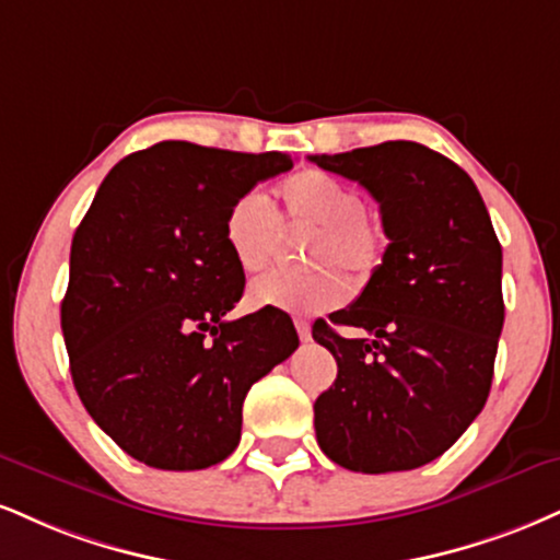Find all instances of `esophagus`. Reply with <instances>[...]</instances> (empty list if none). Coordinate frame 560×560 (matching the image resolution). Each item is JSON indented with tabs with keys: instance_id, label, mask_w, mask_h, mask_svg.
I'll return each instance as SVG.
<instances>
[{
	"instance_id": "34e87169",
	"label": "esophagus",
	"mask_w": 560,
	"mask_h": 560,
	"mask_svg": "<svg viewBox=\"0 0 560 560\" xmlns=\"http://www.w3.org/2000/svg\"><path fill=\"white\" fill-rule=\"evenodd\" d=\"M294 328H298V334H300L302 341H310V323L307 320L298 318V320H294Z\"/></svg>"
}]
</instances>
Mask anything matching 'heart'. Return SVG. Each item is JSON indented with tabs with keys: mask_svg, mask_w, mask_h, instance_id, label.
<instances>
[{
	"mask_svg": "<svg viewBox=\"0 0 560 560\" xmlns=\"http://www.w3.org/2000/svg\"><path fill=\"white\" fill-rule=\"evenodd\" d=\"M281 203L287 221L313 229L307 260L313 266H341L357 279H368L386 255V229L370 215L360 192L347 182L320 170H302L281 182ZM279 215L271 200L258 190L242 192L224 215V242L234 262L245 273L260 271L279 245ZM347 279L336 268L310 273L271 271L253 281L255 307L287 313H326L347 300Z\"/></svg>",
	"mask_w": 560,
	"mask_h": 560,
	"instance_id": "obj_1",
	"label": "heart"
}]
</instances>
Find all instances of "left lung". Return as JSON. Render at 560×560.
Returning <instances> with one entry per match:
<instances>
[{"label":"left lung","mask_w":560,"mask_h":560,"mask_svg":"<svg viewBox=\"0 0 560 560\" xmlns=\"http://www.w3.org/2000/svg\"><path fill=\"white\" fill-rule=\"evenodd\" d=\"M310 161L360 182L388 237L360 298L328 315L366 339L313 326L339 365L313 407L318 446L352 472L417 469L488 401L503 328L501 242L469 174L425 145L388 140Z\"/></svg>","instance_id":"1"}]
</instances>
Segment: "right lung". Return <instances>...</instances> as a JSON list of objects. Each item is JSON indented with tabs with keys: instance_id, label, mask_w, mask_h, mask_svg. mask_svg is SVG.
I'll use <instances>...</instances> for the list:
<instances>
[{
	"instance_id": "1",
	"label": "right lung",
	"mask_w": 560,
	"mask_h": 560,
	"mask_svg": "<svg viewBox=\"0 0 560 560\" xmlns=\"http://www.w3.org/2000/svg\"><path fill=\"white\" fill-rule=\"evenodd\" d=\"M292 164L164 140L101 182L72 237L62 334L80 401L132 459L174 472L224 462L247 390L300 347L284 310L226 320L245 292L226 208Z\"/></svg>"
}]
</instances>
